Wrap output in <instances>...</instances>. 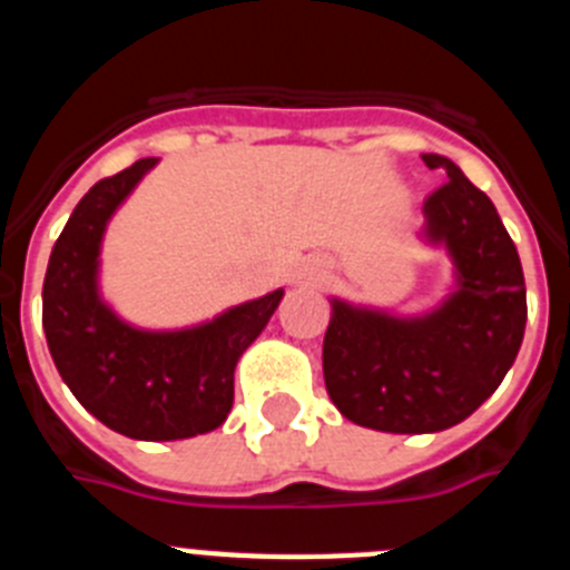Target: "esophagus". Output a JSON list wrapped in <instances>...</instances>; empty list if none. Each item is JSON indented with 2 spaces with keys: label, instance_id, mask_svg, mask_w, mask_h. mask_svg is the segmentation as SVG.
Segmentation results:
<instances>
[{
  "label": "esophagus",
  "instance_id": "34e87169",
  "mask_svg": "<svg viewBox=\"0 0 570 570\" xmlns=\"http://www.w3.org/2000/svg\"><path fill=\"white\" fill-rule=\"evenodd\" d=\"M322 276H325V265H322V262H316V259L305 262V265H302V271H299L302 282H320Z\"/></svg>",
  "mask_w": 570,
  "mask_h": 570
}]
</instances>
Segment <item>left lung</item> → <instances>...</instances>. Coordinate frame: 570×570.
<instances>
[{
  "label": "left lung",
  "mask_w": 570,
  "mask_h": 570,
  "mask_svg": "<svg viewBox=\"0 0 570 570\" xmlns=\"http://www.w3.org/2000/svg\"><path fill=\"white\" fill-rule=\"evenodd\" d=\"M448 183L422 205L420 242L451 259L434 308L394 314L331 296L322 345L328 396L345 420L385 434L460 425L500 387L525 334V276L493 203L440 154H422Z\"/></svg>",
  "instance_id": "8db88e82"
}]
</instances>
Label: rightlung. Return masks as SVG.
Returning a JSON list of instances; mask_svg holds the SVG:
<instances>
[{
	"label": "right lung",
	"mask_w": 570,
	"mask_h": 570,
	"mask_svg": "<svg viewBox=\"0 0 570 570\" xmlns=\"http://www.w3.org/2000/svg\"><path fill=\"white\" fill-rule=\"evenodd\" d=\"M156 156L108 176L79 199L50 250L42 328L70 394L116 434L145 442L188 440L223 425L234 405V371L274 316L285 291L188 328H139L102 296V239L114 214Z\"/></svg>",
	"instance_id": "right-lung-1"
}]
</instances>
